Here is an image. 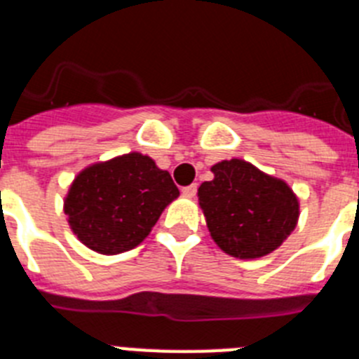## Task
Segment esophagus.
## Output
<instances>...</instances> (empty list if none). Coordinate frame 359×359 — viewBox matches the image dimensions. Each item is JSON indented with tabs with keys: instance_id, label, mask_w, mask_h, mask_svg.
Returning a JSON list of instances; mask_svg holds the SVG:
<instances>
[{
	"instance_id": "34e87169",
	"label": "esophagus",
	"mask_w": 359,
	"mask_h": 359,
	"mask_svg": "<svg viewBox=\"0 0 359 359\" xmlns=\"http://www.w3.org/2000/svg\"><path fill=\"white\" fill-rule=\"evenodd\" d=\"M196 192H198V185H189V187H183V190H182V194L185 196V198H194L196 196Z\"/></svg>"
}]
</instances>
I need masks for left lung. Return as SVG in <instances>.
<instances>
[{"label": "left lung", "mask_w": 359, "mask_h": 359, "mask_svg": "<svg viewBox=\"0 0 359 359\" xmlns=\"http://www.w3.org/2000/svg\"><path fill=\"white\" fill-rule=\"evenodd\" d=\"M214 180L198 189L212 239L237 259H259L277 250L294 230L300 205L284 180L231 158L212 167Z\"/></svg>", "instance_id": "obj_1"}]
</instances>
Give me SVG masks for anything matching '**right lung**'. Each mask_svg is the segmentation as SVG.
I'll list each match as a JSON object with an SVG mask.
<instances>
[{
    "instance_id": "obj_1",
    "label": "right lung",
    "mask_w": 359,
    "mask_h": 359,
    "mask_svg": "<svg viewBox=\"0 0 359 359\" xmlns=\"http://www.w3.org/2000/svg\"><path fill=\"white\" fill-rule=\"evenodd\" d=\"M177 196L167 170L129 152L81 170L65 198V214L82 244L116 255L138 246Z\"/></svg>"
}]
</instances>
